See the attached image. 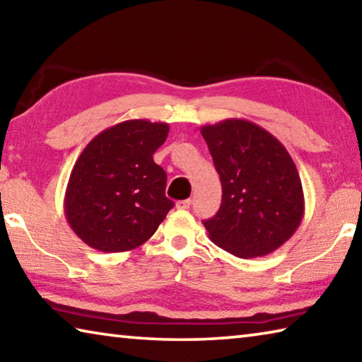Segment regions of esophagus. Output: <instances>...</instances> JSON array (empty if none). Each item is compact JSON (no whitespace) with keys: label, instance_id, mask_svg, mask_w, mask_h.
<instances>
[{"label":"esophagus","instance_id":"1","mask_svg":"<svg viewBox=\"0 0 362 362\" xmlns=\"http://www.w3.org/2000/svg\"><path fill=\"white\" fill-rule=\"evenodd\" d=\"M192 203H193L192 199H183V201H179V203L175 204V207L177 209H189V207H192Z\"/></svg>","mask_w":362,"mask_h":362}]
</instances>
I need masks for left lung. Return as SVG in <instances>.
<instances>
[{
	"label": "left lung",
	"instance_id": "left-lung-1",
	"mask_svg": "<svg viewBox=\"0 0 362 362\" xmlns=\"http://www.w3.org/2000/svg\"><path fill=\"white\" fill-rule=\"evenodd\" d=\"M201 134L222 182L220 209L203 222L211 241L241 259L274 252L305 214L296 163L276 137L247 119H223Z\"/></svg>",
	"mask_w": 362,
	"mask_h": 362
}]
</instances>
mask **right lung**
<instances>
[{
  "mask_svg": "<svg viewBox=\"0 0 362 362\" xmlns=\"http://www.w3.org/2000/svg\"><path fill=\"white\" fill-rule=\"evenodd\" d=\"M168 122L129 119L102 131L76 159L64 211L79 240L102 252H124L148 241L174 203L153 153Z\"/></svg>",
  "mask_w": 362,
  "mask_h": 362,
  "instance_id": "obj_1",
  "label": "right lung"
}]
</instances>
